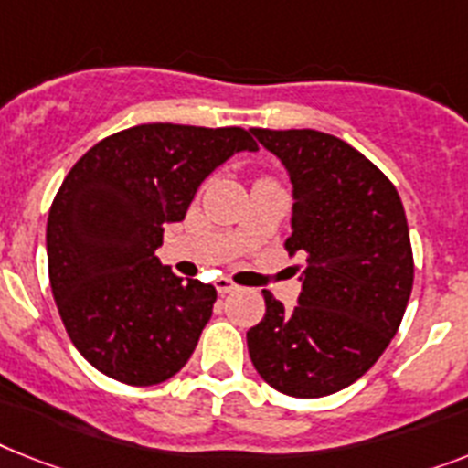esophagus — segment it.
<instances>
[{"label": "esophagus", "instance_id": "obj_1", "mask_svg": "<svg viewBox=\"0 0 468 468\" xmlns=\"http://www.w3.org/2000/svg\"><path fill=\"white\" fill-rule=\"evenodd\" d=\"M215 287H218V292H219V294H222V296L231 294V292H237V289H239L237 284H234V282L229 280V277H219V280L215 282Z\"/></svg>", "mask_w": 468, "mask_h": 468}]
</instances>
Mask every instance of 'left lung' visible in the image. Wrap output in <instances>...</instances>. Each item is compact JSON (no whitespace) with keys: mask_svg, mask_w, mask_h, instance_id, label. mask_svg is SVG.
Returning a JSON list of instances; mask_svg holds the SVG:
<instances>
[{"mask_svg":"<svg viewBox=\"0 0 468 468\" xmlns=\"http://www.w3.org/2000/svg\"><path fill=\"white\" fill-rule=\"evenodd\" d=\"M292 181L289 253H303L292 311L262 292L265 318L246 332L261 378L313 399L349 388L395 337L414 284L399 193L349 143L313 129H250Z\"/></svg>","mask_w":468,"mask_h":468,"instance_id":"left-lung-1","label":"left lung"}]
</instances>
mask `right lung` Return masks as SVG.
Segmentation results:
<instances>
[{
  "instance_id": "1",
  "label": "right lung",
  "mask_w": 468,
  "mask_h": 468,
  "mask_svg": "<svg viewBox=\"0 0 468 468\" xmlns=\"http://www.w3.org/2000/svg\"><path fill=\"white\" fill-rule=\"evenodd\" d=\"M243 150L258 145L239 126L141 123L67 174L48 218L49 284L73 346L100 373L143 388L186 366L218 289L176 277L155 250L200 184Z\"/></svg>"
}]
</instances>
